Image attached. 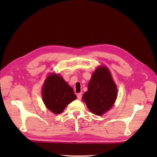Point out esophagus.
Here are the masks:
<instances>
[{"label": "esophagus", "instance_id": "obj_1", "mask_svg": "<svg viewBox=\"0 0 157 157\" xmlns=\"http://www.w3.org/2000/svg\"><path fill=\"white\" fill-rule=\"evenodd\" d=\"M77 97H78V100H81V98L82 97V93H79V94H78V95H77Z\"/></svg>", "mask_w": 157, "mask_h": 157}]
</instances>
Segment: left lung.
<instances>
[{
	"mask_svg": "<svg viewBox=\"0 0 157 157\" xmlns=\"http://www.w3.org/2000/svg\"><path fill=\"white\" fill-rule=\"evenodd\" d=\"M117 96V88L109 69L106 66L98 67L93 73L83 101L92 113L102 115L111 109Z\"/></svg>",
	"mask_w": 157,
	"mask_h": 157,
	"instance_id": "obj_1",
	"label": "left lung"
}]
</instances>
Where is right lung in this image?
<instances>
[{
    "label": "right lung",
    "instance_id": "right-lung-1",
    "mask_svg": "<svg viewBox=\"0 0 157 157\" xmlns=\"http://www.w3.org/2000/svg\"><path fill=\"white\" fill-rule=\"evenodd\" d=\"M42 94L46 108L55 114L61 113L67 105L77 98L73 89L55 73L50 74L45 79Z\"/></svg>",
    "mask_w": 157,
    "mask_h": 157
}]
</instances>
